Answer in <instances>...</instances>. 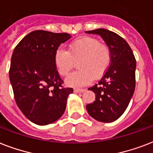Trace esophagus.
Wrapping results in <instances>:
<instances>
[{
    "mask_svg": "<svg viewBox=\"0 0 153 153\" xmlns=\"http://www.w3.org/2000/svg\"><path fill=\"white\" fill-rule=\"evenodd\" d=\"M84 91H86L85 89H79V88L74 89V93H83Z\"/></svg>",
    "mask_w": 153,
    "mask_h": 153,
    "instance_id": "obj_1",
    "label": "esophagus"
}]
</instances>
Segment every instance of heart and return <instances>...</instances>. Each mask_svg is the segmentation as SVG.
<instances>
[{"mask_svg":"<svg viewBox=\"0 0 153 153\" xmlns=\"http://www.w3.org/2000/svg\"><path fill=\"white\" fill-rule=\"evenodd\" d=\"M111 61L110 49L98 39L85 36L76 39L69 45L68 51L59 48L55 55V64L62 76H67L78 62L79 71L70 74L66 84L72 87L88 85L100 79L105 73Z\"/></svg>","mask_w":153,"mask_h":153,"instance_id":"b5f03b06","label":"heart"}]
</instances>
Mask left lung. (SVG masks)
Returning <instances> with one entry per match:
<instances>
[{"label":"left lung","mask_w":153,"mask_h":153,"mask_svg":"<svg viewBox=\"0 0 153 153\" xmlns=\"http://www.w3.org/2000/svg\"><path fill=\"white\" fill-rule=\"evenodd\" d=\"M86 32L100 35L111 52V61L102 79L89 88L96 99L86 105V109L97 121L112 122L123 114L133 95L136 59L128 43L115 32L104 28Z\"/></svg>","instance_id":"obj_1"}]
</instances>
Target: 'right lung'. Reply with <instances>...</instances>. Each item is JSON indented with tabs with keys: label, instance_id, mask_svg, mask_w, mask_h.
<instances>
[{
	"label": "right lung",
	"instance_id": "add662e5",
	"mask_svg": "<svg viewBox=\"0 0 153 153\" xmlns=\"http://www.w3.org/2000/svg\"><path fill=\"white\" fill-rule=\"evenodd\" d=\"M68 33L44 30L30 32L13 51L9 79L19 109L33 123L46 126L57 121L66 109L72 88L62 87L55 55Z\"/></svg>",
	"mask_w": 153,
	"mask_h": 153
}]
</instances>
